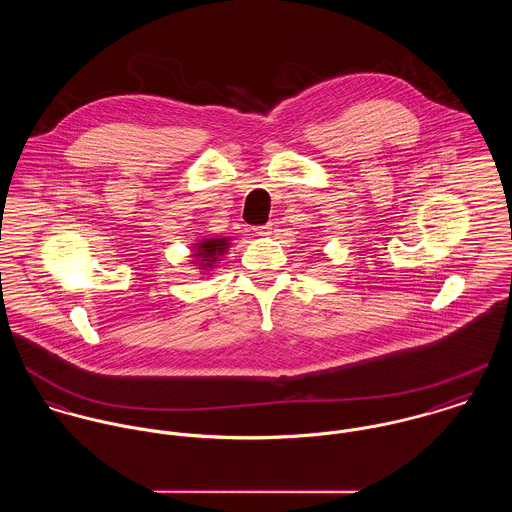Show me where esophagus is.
Instances as JSON below:
<instances>
[{
  "label": "esophagus",
  "instance_id": "1",
  "mask_svg": "<svg viewBox=\"0 0 512 512\" xmlns=\"http://www.w3.org/2000/svg\"><path fill=\"white\" fill-rule=\"evenodd\" d=\"M252 231L258 234V236H268V234H272V223H266V225H258V227H254Z\"/></svg>",
  "mask_w": 512,
  "mask_h": 512
}]
</instances>
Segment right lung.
Instances as JSON below:
<instances>
[{"label":"right lung","instance_id":"right-lung-1","mask_svg":"<svg viewBox=\"0 0 512 512\" xmlns=\"http://www.w3.org/2000/svg\"><path fill=\"white\" fill-rule=\"evenodd\" d=\"M227 246H229V240H227V238L203 240V242L197 246V254H195V256H201V258H203V260H201L203 270H205V268H211V266L217 262V258H219L221 254H225Z\"/></svg>","mask_w":512,"mask_h":512}]
</instances>
